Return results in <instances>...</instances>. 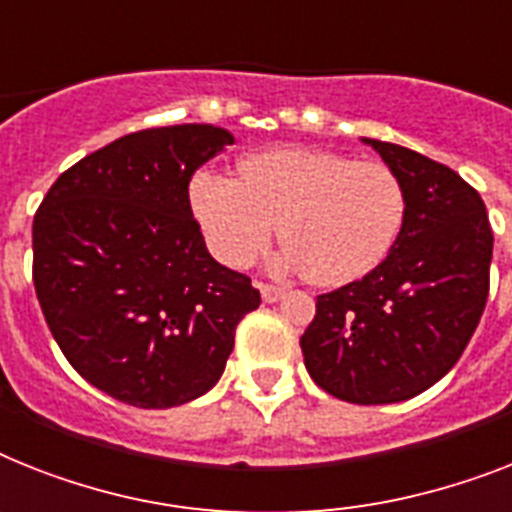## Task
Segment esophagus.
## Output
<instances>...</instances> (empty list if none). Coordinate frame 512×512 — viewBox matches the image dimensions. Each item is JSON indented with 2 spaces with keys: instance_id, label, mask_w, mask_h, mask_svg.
<instances>
[{
  "instance_id": "obj_1",
  "label": "esophagus",
  "mask_w": 512,
  "mask_h": 512,
  "mask_svg": "<svg viewBox=\"0 0 512 512\" xmlns=\"http://www.w3.org/2000/svg\"><path fill=\"white\" fill-rule=\"evenodd\" d=\"M261 290V298H264V303H277L285 295V290L282 287H274V285H259Z\"/></svg>"
}]
</instances>
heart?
I'll list each match as a JSON object with an SVG mask.
<instances>
[{
    "label": "heart",
    "mask_w": 512,
    "mask_h": 512,
    "mask_svg": "<svg viewBox=\"0 0 512 512\" xmlns=\"http://www.w3.org/2000/svg\"><path fill=\"white\" fill-rule=\"evenodd\" d=\"M240 183L198 170L188 196L211 253L243 269L280 227L282 264L308 282L340 287L390 256L405 219V193L390 167L319 149H266L240 159Z\"/></svg>",
    "instance_id": "heart-1"
}]
</instances>
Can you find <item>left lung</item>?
I'll use <instances>...</instances> for the list:
<instances>
[{"mask_svg":"<svg viewBox=\"0 0 512 512\" xmlns=\"http://www.w3.org/2000/svg\"><path fill=\"white\" fill-rule=\"evenodd\" d=\"M361 141L403 185V230L374 272L316 298L301 350L329 395L384 405L416 398L458 363L484 314L494 238L481 196L450 167Z\"/></svg>","mask_w":512,"mask_h":512,"instance_id":"8db88e82","label":"left lung"}]
</instances>
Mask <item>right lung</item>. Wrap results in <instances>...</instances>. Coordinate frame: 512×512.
<instances>
[{"label": "right lung", "mask_w": 512, "mask_h": 512, "mask_svg": "<svg viewBox=\"0 0 512 512\" xmlns=\"http://www.w3.org/2000/svg\"><path fill=\"white\" fill-rule=\"evenodd\" d=\"M230 143V130L198 122L122 135L62 172L33 217L46 324L80 377L120 403L201 398L259 308L246 274L211 259L190 211V177Z\"/></svg>", "instance_id": "right-lung-1"}]
</instances>
